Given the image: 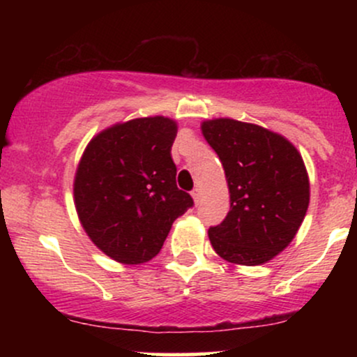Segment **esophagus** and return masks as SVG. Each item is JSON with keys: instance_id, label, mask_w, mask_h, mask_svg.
<instances>
[{"instance_id": "esophagus-1", "label": "esophagus", "mask_w": 357, "mask_h": 357, "mask_svg": "<svg viewBox=\"0 0 357 357\" xmlns=\"http://www.w3.org/2000/svg\"><path fill=\"white\" fill-rule=\"evenodd\" d=\"M191 196H192V199H195V203L198 204L199 202H202V190H199V188H196V190H192Z\"/></svg>"}]
</instances>
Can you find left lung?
Returning <instances> with one entry per match:
<instances>
[{"label":"left lung","mask_w":357,"mask_h":357,"mask_svg":"<svg viewBox=\"0 0 357 357\" xmlns=\"http://www.w3.org/2000/svg\"><path fill=\"white\" fill-rule=\"evenodd\" d=\"M230 191V211L208 230L211 247L236 265L267 264L289 247L305 218L310 184L297 147L265 127L220 117L202 122Z\"/></svg>","instance_id":"8db88e82"}]
</instances>
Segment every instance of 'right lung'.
I'll use <instances>...</instances> for the list:
<instances>
[{"label": "right lung", "mask_w": 357, "mask_h": 357, "mask_svg": "<svg viewBox=\"0 0 357 357\" xmlns=\"http://www.w3.org/2000/svg\"><path fill=\"white\" fill-rule=\"evenodd\" d=\"M176 121L139 117L90 139L73 179V202L89 238L124 265L149 261L162 248L173 221L192 206L176 186L171 147Z\"/></svg>", "instance_id": "right-lung-1"}]
</instances>
